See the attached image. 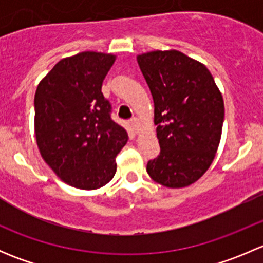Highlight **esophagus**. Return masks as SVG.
<instances>
[{"mask_svg": "<svg viewBox=\"0 0 263 263\" xmlns=\"http://www.w3.org/2000/svg\"><path fill=\"white\" fill-rule=\"evenodd\" d=\"M131 124H132V128H134L135 132L139 131V128H140V122H139V119L136 118V117H134V118L131 119Z\"/></svg>", "mask_w": 263, "mask_h": 263, "instance_id": "34e87169", "label": "esophagus"}]
</instances>
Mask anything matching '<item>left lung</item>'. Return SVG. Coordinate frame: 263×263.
Segmentation results:
<instances>
[{"instance_id": "8db88e82", "label": "left lung", "mask_w": 263, "mask_h": 263, "mask_svg": "<svg viewBox=\"0 0 263 263\" xmlns=\"http://www.w3.org/2000/svg\"><path fill=\"white\" fill-rule=\"evenodd\" d=\"M154 99L160 154L146 171L169 188L192 184L213 163L224 122V102L205 65L178 50L137 55Z\"/></svg>"}]
</instances>
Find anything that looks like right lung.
<instances>
[{
  "label": "right lung",
  "mask_w": 263,
  "mask_h": 263,
  "mask_svg": "<svg viewBox=\"0 0 263 263\" xmlns=\"http://www.w3.org/2000/svg\"><path fill=\"white\" fill-rule=\"evenodd\" d=\"M116 55L81 52L61 60L39 82L34 97L35 137L42 158L67 184L97 190L117 171L116 156L128 140L110 118L102 92Z\"/></svg>",
  "instance_id": "add662e5"
}]
</instances>
